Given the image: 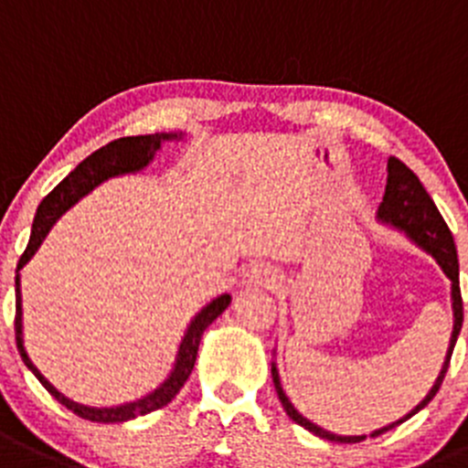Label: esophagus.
I'll return each mask as SVG.
<instances>
[{
    "mask_svg": "<svg viewBox=\"0 0 468 468\" xmlns=\"http://www.w3.org/2000/svg\"><path fill=\"white\" fill-rule=\"evenodd\" d=\"M242 282L247 286H261V288H277L282 283V272L268 263H256L244 272Z\"/></svg>",
    "mask_w": 468,
    "mask_h": 468,
    "instance_id": "esophagus-1",
    "label": "esophagus"
}]
</instances>
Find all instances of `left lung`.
Wrapping results in <instances>:
<instances>
[{"instance_id":"8db88e82","label":"left lung","mask_w":468,"mask_h":468,"mask_svg":"<svg viewBox=\"0 0 468 468\" xmlns=\"http://www.w3.org/2000/svg\"><path fill=\"white\" fill-rule=\"evenodd\" d=\"M378 221L383 224L392 226V229L401 230L406 238L416 242L418 247L425 249L427 254H431L436 259V263L441 265V270L445 272V277L451 279V300H452V335H451V346H448V353H445V360L443 367H441L439 377H436L434 386L431 390L427 392L425 399L413 409V411L406 413L404 418H399L397 422H390L388 427H381V430L372 431L369 436H378V434H386L390 431L392 427L401 425L404 420H409L411 416H416L420 409H425L434 395L439 392L441 383H443L445 372H448V365H451V356H452V348H455L457 337H460V330H462V321H464V307H462V293H460V263H457V249H455V239H452L451 229L448 224L443 221L441 212L436 209L434 200L431 196L427 194L422 182L418 180V175L413 173L411 168L406 164H401L399 159L390 156L388 159V185H386V196H383V203L378 205V212H377ZM272 383H274V390H277L279 401H282L283 411L288 413L291 420L298 422L300 427L309 430L312 434L321 436V439L327 441H337V443H360L365 441L367 436H342V434H333V431L323 430V427L314 425L312 420L303 416V413L291 404V399L286 397L283 392L282 381H279V369L277 365L272 362Z\"/></svg>"}]
</instances>
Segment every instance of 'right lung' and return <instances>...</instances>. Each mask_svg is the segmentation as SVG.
Returning a JSON list of instances; mask_svg holds the SVG:
<instances>
[{"label":"right lung","mask_w":468,"mask_h":468,"mask_svg":"<svg viewBox=\"0 0 468 468\" xmlns=\"http://www.w3.org/2000/svg\"><path fill=\"white\" fill-rule=\"evenodd\" d=\"M182 138V133H152V135H126V138H117V141L108 143L101 150L91 152L85 161L76 165L71 173L64 177L46 198L41 200L37 209V217H34L32 224V235H29L27 249L25 254L17 261V274H16V344L17 351H20V357L27 365V369H32L34 377L43 383L48 392L55 397L59 404H64L69 411H73L76 416L85 418V420L91 422H126L133 420L138 416H145V413L156 411L161 406H165L168 401L175 399V395L182 390V386L189 378L191 369L196 365V356H198V344L200 337H203L205 327L212 321H217V316L226 312V307L230 304V295L224 293L219 298H214L212 303L205 304L198 314L194 316V321L186 327L185 337H182L180 351H177V357H175L173 372L168 374L164 383L156 388L150 395L141 397L135 401H126V404L111 406V409H96V406H82L78 401L69 399L62 392L57 390L46 377L37 369L32 360H29L27 351H25L23 342V295H20V270L27 265V261L37 254V249L41 247V242L46 239V235L50 233V229L55 226V221L67 212L71 205H76L82 196L90 194L94 186H99L101 182L111 180V177H117V175L126 173H138V170L145 168L152 159H154L156 150L161 147L164 141H177Z\"/></svg>","instance_id":"right-lung-1"}]
</instances>
